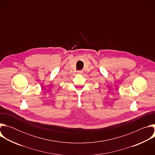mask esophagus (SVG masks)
<instances>
[{
  "instance_id": "obj_1",
  "label": "esophagus",
  "mask_w": 155,
  "mask_h": 155,
  "mask_svg": "<svg viewBox=\"0 0 155 155\" xmlns=\"http://www.w3.org/2000/svg\"><path fill=\"white\" fill-rule=\"evenodd\" d=\"M77 72H78V74H82L83 72L82 71H77Z\"/></svg>"
}]
</instances>
